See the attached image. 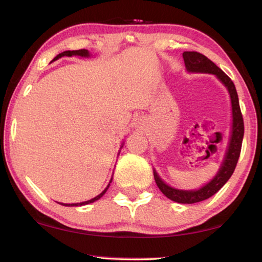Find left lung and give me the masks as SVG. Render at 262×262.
<instances>
[{
	"label": "left lung",
	"mask_w": 262,
	"mask_h": 262,
	"mask_svg": "<svg viewBox=\"0 0 262 262\" xmlns=\"http://www.w3.org/2000/svg\"><path fill=\"white\" fill-rule=\"evenodd\" d=\"M182 56L185 70H187L188 73L213 74L228 90L231 103V128L229 142H228L226 154L221 161L220 168L207 183L202 185L201 188L193 190L178 189L166 183L154 168L156 183L166 197L169 198L170 201L180 204H193L212 197L214 193H216L227 183V181L230 179L232 173H234L241 155L242 142H243L244 121L241 113L238 95H237L236 87L234 82L231 81V79L220 68H217L211 59H208L206 56L199 54V52L184 51Z\"/></svg>",
	"instance_id": "1"
}]
</instances>
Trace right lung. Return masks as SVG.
Masks as SVG:
<instances>
[{
    "label": "right lung",
    "instance_id": "1",
    "mask_svg": "<svg viewBox=\"0 0 262 262\" xmlns=\"http://www.w3.org/2000/svg\"><path fill=\"white\" fill-rule=\"evenodd\" d=\"M64 56H66V57H72V56H79V57H82V58H89L90 56H92V54H90V52L88 51V50H85V49H80V50H68V51H64V52H61V54H59V55H57L54 59H52V61L54 60H57V59H59V58H61V57H64ZM123 144L125 143H122L121 144V146H120V149H122V146H123ZM119 154H120V152H119ZM119 154H118V156H119ZM112 182V178H111V180H110V182H108V184H107V187L103 190V191L98 194V196H96V197H94V198H92V199H89V201H87V202H82V203H75V204H64V203H58V204H60V205H63V206H83V205H87V204H90V203H94V202H96V201H98L99 198H102L103 196H104V193H105L106 191H107V189H108V187H110V183Z\"/></svg>",
    "mask_w": 262,
    "mask_h": 262
}]
</instances>
